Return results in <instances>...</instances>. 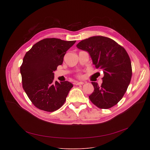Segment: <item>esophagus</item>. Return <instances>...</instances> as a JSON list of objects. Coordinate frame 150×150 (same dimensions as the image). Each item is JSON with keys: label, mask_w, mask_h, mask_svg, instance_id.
<instances>
[{"label": "esophagus", "mask_w": 150, "mask_h": 150, "mask_svg": "<svg viewBox=\"0 0 150 150\" xmlns=\"http://www.w3.org/2000/svg\"><path fill=\"white\" fill-rule=\"evenodd\" d=\"M83 83H84L83 82H78V81H76V82H75L74 83V84L76 85H82Z\"/></svg>", "instance_id": "1"}]
</instances>
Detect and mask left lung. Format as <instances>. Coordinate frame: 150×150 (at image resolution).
Returning a JSON list of instances; mask_svg holds the SVG:
<instances>
[{
    "label": "left lung",
    "instance_id": "obj_1",
    "mask_svg": "<svg viewBox=\"0 0 150 150\" xmlns=\"http://www.w3.org/2000/svg\"><path fill=\"white\" fill-rule=\"evenodd\" d=\"M78 49L88 53L93 63L104 73L98 86L92 82L94 90L89 96L100 109H109L123 97L132 77V66L125 49L113 40L104 36H93L81 41Z\"/></svg>",
    "mask_w": 150,
    "mask_h": 150
}]
</instances>
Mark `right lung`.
Returning a JSON list of instances; mask_svg holds the SVG:
<instances>
[{
  "mask_svg": "<svg viewBox=\"0 0 150 150\" xmlns=\"http://www.w3.org/2000/svg\"><path fill=\"white\" fill-rule=\"evenodd\" d=\"M76 41L51 38L42 40L26 53L20 72L24 91L40 110L54 112L63 105L70 90L68 81H54V71Z\"/></svg>",
  "mask_w": 150,
  "mask_h": 150,
  "instance_id": "add662e5",
  "label": "right lung"
}]
</instances>
